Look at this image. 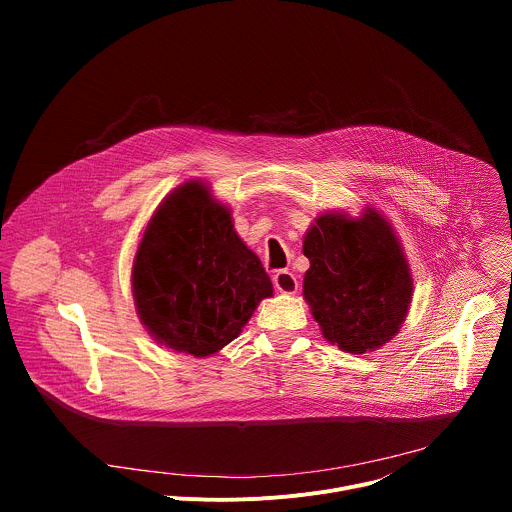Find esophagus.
I'll return each instance as SVG.
<instances>
[{"label": "esophagus", "mask_w": 512, "mask_h": 512, "mask_svg": "<svg viewBox=\"0 0 512 512\" xmlns=\"http://www.w3.org/2000/svg\"><path fill=\"white\" fill-rule=\"evenodd\" d=\"M273 285H275L277 291H281V294H296L298 287H300V281L291 271L279 269L273 275Z\"/></svg>", "instance_id": "34e87169"}]
</instances>
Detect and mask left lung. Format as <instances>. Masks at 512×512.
<instances>
[{
  "label": "left lung",
  "mask_w": 512,
  "mask_h": 512,
  "mask_svg": "<svg viewBox=\"0 0 512 512\" xmlns=\"http://www.w3.org/2000/svg\"><path fill=\"white\" fill-rule=\"evenodd\" d=\"M304 255V298L328 342L364 354L399 332L413 281L393 227L377 210L358 218L320 214L306 233Z\"/></svg>",
  "instance_id": "1"
}]
</instances>
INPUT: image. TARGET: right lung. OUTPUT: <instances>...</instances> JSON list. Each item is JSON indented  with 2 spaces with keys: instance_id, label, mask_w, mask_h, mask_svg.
<instances>
[{
  "instance_id": "add662e5",
  "label": "right lung",
  "mask_w": 512,
  "mask_h": 512,
  "mask_svg": "<svg viewBox=\"0 0 512 512\" xmlns=\"http://www.w3.org/2000/svg\"><path fill=\"white\" fill-rule=\"evenodd\" d=\"M141 324L160 344L210 356L235 340L273 285L206 184L176 188L154 212L131 271Z\"/></svg>"
}]
</instances>
